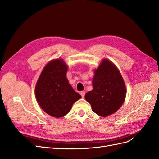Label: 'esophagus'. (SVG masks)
I'll list each match as a JSON object with an SVG mask.
<instances>
[{"instance_id":"34e87169","label":"esophagus","mask_w":159,"mask_h":159,"mask_svg":"<svg viewBox=\"0 0 159 159\" xmlns=\"http://www.w3.org/2000/svg\"><path fill=\"white\" fill-rule=\"evenodd\" d=\"M85 91H81L80 92V95H81V97L82 98H84V96H85Z\"/></svg>"}]
</instances>
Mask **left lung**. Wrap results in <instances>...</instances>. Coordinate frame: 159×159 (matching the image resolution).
<instances>
[{
	"instance_id": "1",
	"label": "left lung",
	"mask_w": 159,
	"mask_h": 159,
	"mask_svg": "<svg viewBox=\"0 0 159 159\" xmlns=\"http://www.w3.org/2000/svg\"><path fill=\"white\" fill-rule=\"evenodd\" d=\"M93 89L86 93L85 99L93 111L107 117L115 113L125 99L126 87L119 70L113 62L103 59L94 70Z\"/></svg>"
}]
</instances>
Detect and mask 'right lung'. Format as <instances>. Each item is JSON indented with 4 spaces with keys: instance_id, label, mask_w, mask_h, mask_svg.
<instances>
[{
    "instance_id": "add662e5",
    "label": "right lung",
    "mask_w": 159,
    "mask_h": 159,
    "mask_svg": "<svg viewBox=\"0 0 159 159\" xmlns=\"http://www.w3.org/2000/svg\"><path fill=\"white\" fill-rule=\"evenodd\" d=\"M68 66L63 59L52 60L42 71L35 87L37 102L47 114L60 118L68 114L81 96L67 79Z\"/></svg>"
}]
</instances>
